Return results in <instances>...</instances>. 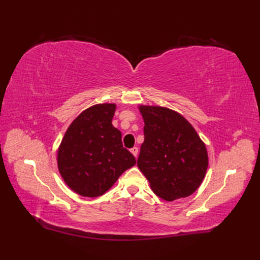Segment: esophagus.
Instances as JSON below:
<instances>
[{
  "mask_svg": "<svg viewBox=\"0 0 260 260\" xmlns=\"http://www.w3.org/2000/svg\"><path fill=\"white\" fill-rule=\"evenodd\" d=\"M130 151H131V153L133 154V155H135V157H137V155H138V152H139V148L138 147H132L131 149H130Z\"/></svg>",
  "mask_w": 260,
  "mask_h": 260,
  "instance_id": "1",
  "label": "esophagus"
}]
</instances>
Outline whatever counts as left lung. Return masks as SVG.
Instances as JSON below:
<instances>
[{"label": "left lung", "instance_id": "1", "mask_svg": "<svg viewBox=\"0 0 260 260\" xmlns=\"http://www.w3.org/2000/svg\"><path fill=\"white\" fill-rule=\"evenodd\" d=\"M139 109L144 120V142L138 167L160 199L172 202L187 198L205 178V144L192 124L172 109L144 105Z\"/></svg>", "mask_w": 260, "mask_h": 260}]
</instances>
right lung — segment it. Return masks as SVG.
Returning a JSON list of instances; mask_svg holds the SVG:
<instances>
[{
	"label": "right lung",
	"mask_w": 260,
	"mask_h": 260,
	"mask_svg": "<svg viewBox=\"0 0 260 260\" xmlns=\"http://www.w3.org/2000/svg\"><path fill=\"white\" fill-rule=\"evenodd\" d=\"M115 111L116 105L108 103L86 108L69 125L58 147L59 174L81 196L103 195L137 162L112 124Z\"/></svg>",
	"instance_id": "add662e5"
}]
</instances>
